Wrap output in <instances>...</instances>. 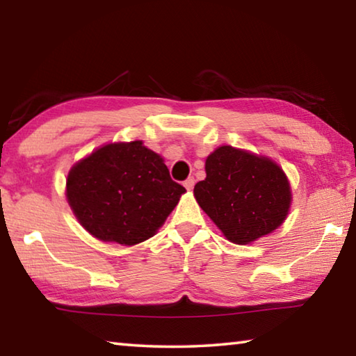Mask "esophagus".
<instances>
[{
    "label": "esophagus",
    "mask_w": 356,
    "mask_h": 356,
    "mask_svg": "<svg viewBox=\"0 0 356 356\" xmlns=\"http://www.w3.org/2000/svg\"><path fill=\"white\" fill-rule=\"evenodd\" d=\"M184 186H185L186 190H191L193 186H195V179H193V177H188V179H186L185 182H184Z\"/></svg>",
    "instance_id": "34e87169"
}]
</instances>
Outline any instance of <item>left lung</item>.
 <instances>
[{
    "label": "left lung",
    "instance_id": "8db88e82",
    "mask_svg": "<svg viewBox=\"0 0 356 356\" xmlns=\"http://www.w3.org/2000/svg\"><path fill=\"white\" fill-rule=\"evenodd\" d=\"M206 174L193 193L232 243L248 245L286 220L291 185L284 171L267 156L221 146L207 156Z\"/></svg>",
    "mask_w": 356,
    "mask_h": 356
}]
</instances>
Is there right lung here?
Listing matches in <instances>:
<instances>
[{"mask_svg": "<svg viewBox=\"0 0 356 356\" xmlns=\"http://www.w3.org/2000/svg\"><path fill=\"white\" fill-rule=\"evenodd\" d=\"M185 193L143 141L111 143L72 166L65 196L95 238L136 245L154 236Z\"/></svg>", "mask_w": 356, "mask_h": 356, "instance_id": "add662e5", "label": "right lung"}]
</instances>
